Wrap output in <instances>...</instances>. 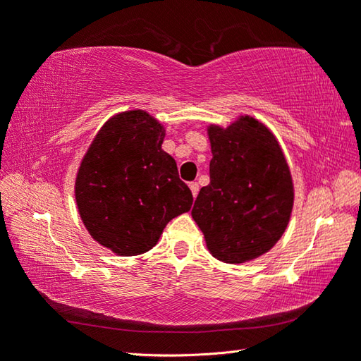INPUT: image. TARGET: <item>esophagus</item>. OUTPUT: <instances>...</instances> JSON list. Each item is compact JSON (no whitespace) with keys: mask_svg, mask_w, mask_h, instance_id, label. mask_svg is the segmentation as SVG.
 Masks as SVG:
<instances>
[{"mask_svg":"<svg viewBox=\"0 0 361 361\" xmlns=\"http://www.w3.org/2000/svg\"><path fill=\"white\" fill-rule=\"evenodd\" d=\"M189 188H191V192H192L194 197H197V194H199V183L197 181H191V183H189Z\"/></svg>","mask_w":361,"mask_h":361,"instance_id":"obj_1","label":"esophagus"}]
</instances>
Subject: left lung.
<instances>
[{
	"instance_id": "obj_1",
	"label": "left lung",
	"mask_w": 361,
	"mask_h": 361,
	"mask_svg": "<svg viewBox=\"0 0 361 361\" xmlns=\"http://www.w3.org/2000/svg\"><path fill=\"white\" fill-rule=\"evenodd\" d=\"M210 185L191 215L219 261L239 264L269 252L293 209L290 167L274 133L250 116L229 127H209Z\"/></svg>"
}]
</instances>
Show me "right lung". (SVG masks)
<instances>
[{"mask_svg":"<svg viewBox=\"0 0 361 361\" xmlns=\"http://www.w3.org/2000/svg\"><path fill=\"white\" fill-rule=\"evenodd\" d=\"M166 130L142 109L113 116L97 133L76 176V204L89 234L111 252L135 256L156 245L170 219L192 205Z\"/></svg>","mask_w":361,"mask_h":361,"instance_id":"right-lung-1","label":"right lung"}]
</instances>
